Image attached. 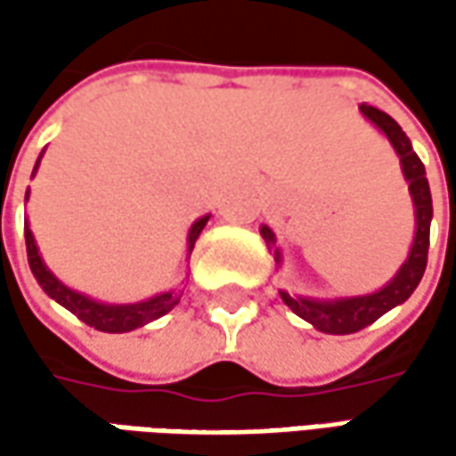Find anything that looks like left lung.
Listing matches in <instances>:
<instances>
[{
	"label": "left lung",
	"instance_id": "8db88e82",
	"mask_svg": "<svg viewBox=\"0 0 456 456\" xmlns=\"http://www.w3.org/2000/svg\"><path fill=\"white\" fill-rule=\"evenodd\" d=\"M362 116L376 124L380 132L388 136V142L394 144L395 154L401 159L403 177L409 183L411 192L413 210H416V236H413L409 258L403 261V266L395 272V276L373 294H362V297H340V299H312V297H291L289 291H279L284 305L289 306L297 317H302L312 324L314 330L327 332V335H353L362 327L373 324L378 317H383L388 309L403 305L413 289L419 287L424 269H427V256H429V228H431V190L427 180V169L421 165V159L416 157L409 136L403 129L395 124L386 111H380L376 106L362 103L360 106ZM261 236L266 240L269 251L276 256V264H281V251L276 248V236L269 225H261Z\"/></svg>",
	"mask_w": 456,
	"mask_h": 456
}]
</instances>
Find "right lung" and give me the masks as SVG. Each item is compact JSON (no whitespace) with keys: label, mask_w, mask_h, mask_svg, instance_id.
Instances as JSON below:
<instances>
[{"label":"right lung","mask_w":456,"mask_h":456,"mask_svg":"<svg viewBox=\"0 0 456 456\" xmlns=\"http://www.w3.org/2000/svg\"><path fill=\"white\" fill-rule=\"evenodd\" d=\"M40 157H43V154H40ZM37 165H40V159H37ZM37 165H35V169H37ZM32 175H35V172H32ZM27 198H29V190H27L25 200ZM208 220H210V216L198 218L192 223L190 236H187V258L192 254L195 240H198V236L202 233V228H205ZM25 243L29 269H32V273H35V279H37V284L43 287L45 294H47L50 299H55L58 305L65 306L68 312H73V314H76L78 320H83L88 327H96L101 332H132L136 327H144V324L151 322V320H159L162 314H167L172 306L180 302V297H183V294H177V291H162V294L151 297L147 302H136V305H106V302H96V299H91V297H86V294H80V291L65 287L61 279L45 266L43 256L37 251V243H35V236H32L27 220Z\"/></svg>","instance_id":"1"}]
</instances>
